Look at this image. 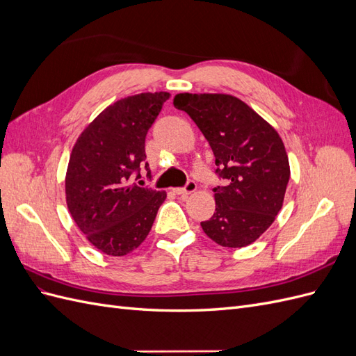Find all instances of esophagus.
Segmentation results:
<instances>
[{
    "mask_svg": "<svg viewBox=\"0 0 356 356\" xmlns=\"http://www.w3.org/2000/svg\"><path fill=\"white\" fill-rule=\"evenodd\" d=\"M196 188H197V184L195 181H187L186 182V186L184 187H179V188H175L174 191L177 193V195H179V196H184V195H190V193H193V191H196Z\"/></svg>",
    "mask_w": 356,
    "mask_h": 356,
    "instance_id": "34e87169",
    "label": "esophagus"
}]
</instances>
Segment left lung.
<instances>
[{
	"label": "left lung",
	"instance_id": "1",
	"mask_svg": "<svg viewBox=\"0 0 356 356\" xmlns=\"http://www.w3.org/2000/svg\"><path fill=\"white\" fill-rule=\"evenodd\" d=\"M175 108L186 111L208 139L215 174V212L200 225L225 248L252 243L281 211L289 163L281 136L245 102L230 95L179 93Z\"/></svg>",
	"mask_w": 356,
	"mask_h": 356
}]
</instances>
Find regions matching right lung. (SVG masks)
I'll list each match as a JSON object with an SVG mask.
<instances>
[{"instance_id":"right-lung-1","label":"right lung","mask_w":356,"mask_h":356,"mask_svg":"<svg viewBox=\"0 0 356 356\" xmlns=\"http://www.w3.org/2000/svg\"><path fill=\"white\" fill-rule=\"evenodd\" d=\"M169 98L168 92H156L114 102L72 148L65 179L68 209L86 238L106 255L136 250L166 199L165 191L143 186L141 168L145 165L152 181L145 138Z\"/></svg>"}]
</instances>
